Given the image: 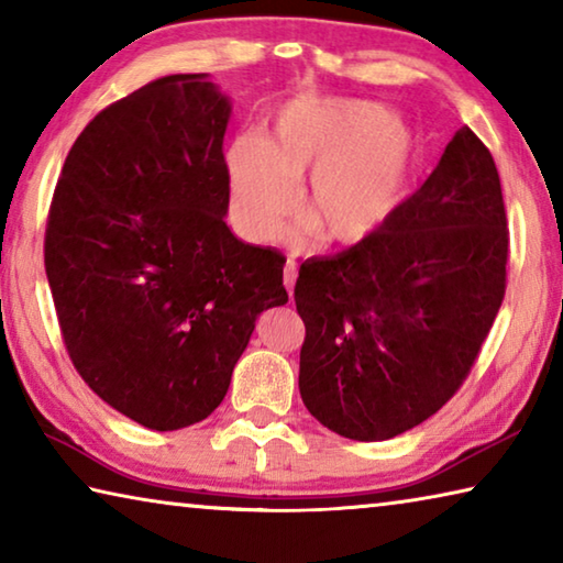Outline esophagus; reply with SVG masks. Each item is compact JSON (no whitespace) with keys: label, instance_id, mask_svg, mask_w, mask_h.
<instances>
[{"label":"esophagus","instance_id":"1","mask_svg":"<svg viewBox=\"0 0 563 563\" xmlns=\"http://www.w3.org/2000/svg\"><path fill=\"white\" fill-rule=\"evenodd\" d=\"M295 278H298V268H295V263L288 261L285 263V271H283V283H285V290L292 295L295 288Z\"/></svg>","mask_w":563,"mask_h":563}]
</instances>
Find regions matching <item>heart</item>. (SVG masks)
Instances as JSON below:
<instances>
[{"mask_svg": "<svg viewBox=\"0 0 563 563\" xmlns=\"http://www.w3.org/2000/svg\"><path fill=\"white\" fill-rule=\"evenodd\" d=\"M422 168L415 129L373 101L320 97L280 107L268 139L241 133L225 148L231 213L241 233L280 231L302 190V213L322 243L357 247L402 211Z\"/></svg>", "mask_w": 563, "mask_h": 563, "instance_id": "heart-1", "label": "heart"}]
</instances>
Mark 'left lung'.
<instances>
[{
    "label": "left lung",
    "instance_id": "8db88e82",
    "mask_svg": "<svg viewBox=\"0 0 563 563\" xmlns=\"http://www.w3.org/2000/svg\"><path fill=\"white\" fill-rule=\"evenodd\" d=\"M509 231L489 148L462 126L375 241L300 265V397L340 437L393 440L470 375L507 288Z\"/></svg>",
    "mask_w": 563,
    "mask_h": 563
}]
</instances>
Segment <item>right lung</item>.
Here are the masks:
<instances>
[{
  "instance_id": "obj_1",
  "label": "right lung",
  "mask_w": 563,
  "mask_h": 563,
  "mask_svg": "<svg viewBox=\"0 0 563 563\" xmlns=\"http://www.w3.org/2000/svg\"><path fill=\"white\" fill-rule=\"evenodd\" d=\"M231 99L170 74L111 103L74 141L44 265L74 367L156 432L223 402L263 310L288 302L285 258L225 223Z\"/></svg>"
}]
</instances>
